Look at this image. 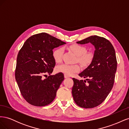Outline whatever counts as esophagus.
Returning <instances> with one entry per match:
<instances>
[{
	"label": "esophagus",
	"mask_w": 129,
	"mask_h": 129,
	"mask_svg": "<svg viewBox=\"0 0 129 129\" xmlns=\"http://www.w3.org/2000/svg\"><path fill=\"white\" fill-rule=\"evenodd\" d=\"M64 78H68V77H70V76H68V75H66V74H64Z\"/></svg>",
	"instance_id": "34e87169"
}]
</instances>
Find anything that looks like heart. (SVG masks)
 Returning <instances> with one entry per match:
<instances>
[{
  "label": "heart",
  "instance_id": "b5f03b06",
  "mask_svg": "<svg viewBox=\"0 0 129 129\" xmlns=\"http://www.w3.org/2000/svg\"><path fill=\"white\" fill-rule=\"evenodd\" d=\"M69 49L77 56V61L84 66H88L91 63L93 58V54L92 52H87L85 47L79 44H74L69 47ZM64 49L62 47L56 49L53 53L54 60L57 63L62 61ZM80 71V67L78 64L71 65L63 63L57 66L55 68L57 73H62L67 75H72Z\"/></svg>",
  "mask_w": 129,
  "mask_h": 129
}]
</instances>
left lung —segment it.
I'll list each match as a JSON object with an SVG mask.
<instances>
[{
  "label": "left lung",
  "mask_w": 129,
  "mask_h": 129,
  "mask_svg": "<svg viewBox=\"0 0 129 129\" xmlns=\"http://www.w3.org/2000/svg\"><path fill=\"white\" fill-rule=\"evenodd\" d=\"M76 43L81 45L91 43L95 48L91 63L79 74L81 77L87 78L85 80L87 82L73 78L72 91L77 105L83 108H92L103 102L114 85L117 64L115 50L110 41L97 36Z\"/></svg>",
  "instance_id": "8db88e82"
}]
</instances>
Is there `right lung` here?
<instances>
[{"mask_svg":"<svg viewBox=\"0 0 129 129\" xmlns=\"http://www.w3.org/2000/svg\"><path fill=\"white\" fill-rule=\"evenodd\" d=\"M46 33L29 37L17 56L15 77L21 95L29 104L43 107L52 103L64 80L63 73L50 75L55 65L53 49L66 44Z\"/></svg>","mask_w":129,"mask_h":129,"instance_id":"add662e5","label":"right lung"}]
</instances>
